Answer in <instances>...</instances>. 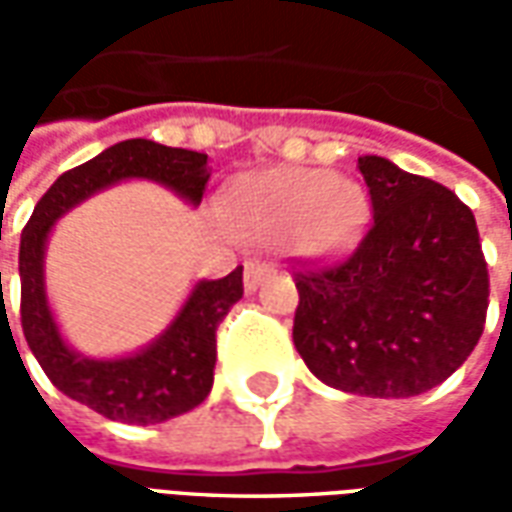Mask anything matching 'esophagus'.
<instances>
[{
	"instance_id": "esophagus-1",
	"label": "esophagus",
	"mask_w": 512,
	"mask_h": 512,
	"mask_svg": "<svg viewBox=\"0 0 512 512\" xmlns=\"http://www.w3.org/2000/svg\"><path fill=\"white\" fill-rule=\"evenodd\" d=\"M274 271V266L268 263V260H260V257H252L249 263H246V271H244V288L252 293V290L263 282Z\"/></svg>"
}]
</instances>
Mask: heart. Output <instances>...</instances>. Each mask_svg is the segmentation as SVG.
<instances>
[{
  "instance_id": "1",
  "label": "heart",
  "mask_w": 512,
  "mask_h": 512,
  "mask_svg": "<svg viewBox=\"0 0 512 512\" xmlns=\"http://www.w3.org/2000/svg\"><path fill=\"white\" fill-rule=\"evenodd\" d=\"M224 219L249 238H279L307 255H340L370 219L365 189L326 169L277 167L235 180L222 200Z\"/></svg>"
}]
</instances>
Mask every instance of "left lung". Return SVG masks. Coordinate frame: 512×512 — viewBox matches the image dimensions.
<instances>
[{"label": "left lung", "mask_w": 512, "mask_h": 512, "mask_svg": "<svg viewBox=\"0 0 512 512\" xmlns=\"http://www.w3.org/2000/svg\"><path fill=\"white\" fill-rule=\"evenodd\" d=\"M373 224L351 255L293 271V343L323 384L414 397L472 354L488 312V268L469 205L436 180L359 158Z\"/></svg>", "instance_id": "1"}]
</instances>
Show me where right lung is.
I'll return each instance as SVG.
<instances>
[{
    "mask_svg": "<svg viewBox=\"0 0 512 512\" xmlns=\"http://www.w3.org/2000/svg\"><path fill=\"white\" fill-rule=\"evenodd\" d=\"M123 178L164 183L191 205H200L211 169L208 156L167 147L150 139H126L101 156L62 172L51 183L21 230V329L43 373L60 392L128 425H156L200 406L213 386L216 329L235 301L244 296V268L213 282H200L175 323L142 354L95 362L62 343L43 293V246L51 224L76 202ZM2 290V274H0Z\"/></svg>",
    "mask_w": 512,
    "mask_h": 512,
    "instance_id": "1",
    "label": "right lung"
}]
</instances>
